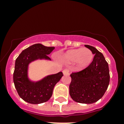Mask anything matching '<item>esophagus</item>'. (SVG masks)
<instances>
[{
  "label": "esophagus",
  "mask_w": 124,
  "mask_h": 124,
  "mask_svg": "<svg viewBox=\"0 0 124 124\" xmlns=\"http://www.w3.org/2000/svg\"><path fill=\"white\" fill-rule=\"evenodd\" d=\"M63 74L64 75H69V70L68 69H65V70H63Z\"/></svg>",
  "instance_id": "obj_1"
}]
</instances>
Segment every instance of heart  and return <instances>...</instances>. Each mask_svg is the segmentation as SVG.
I'll list each match as a JSON object with an SVG mask.
<instances>
[{"label":"heart","mask_w":124,"mask_h":124,"mask_svg":"<svg viewBox=\"0 0 124 124\" xmlns=\"http://www.w3.org/2000/svg\"><path fill=\"white\" fill-rule=\"evenodd\" d=\"M64 58L68 62H76L80 68H84L92 62L93 54L91 51L87 48L76 49L66 52Z\"/></svg>","instance_id":"1"}]
</instances>
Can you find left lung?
<instances>
[{
    "label": "left lung",
    "instance_id": "1",
    "mask_svg": "<svg viewBox=\"0 0 124 124\" xmlns=\"http://www.w3.org/2000/svg\"><path fill=\"white\" fill-rule=\"evenodd\" d=\"M94 54L92 62L86 68L72 73L70 94L74 101L82 104H93L100 100L108 87L109 70L102 53L95 47L85 45Z\"/></svg>",
    "mask_w": 124,
    "mask_h": 124
}]
</instances>
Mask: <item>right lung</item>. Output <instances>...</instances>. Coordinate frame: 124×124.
I'll return each instance as SVG.
<instances>
[{
	"label": "right lung",
	"instance_id": "add662e5",
	"mask_svg": "<svg viewBox=\"0 0 124 124\" xmlns=\"http://www.w3.org/2000/svg\"><path fill=\"white\" fill-rule=\"evenodd\" d=\"M54 47H47L40 44L30 46L19 54L15 60L13 82L18 95L26 102L39 104L47 102L52 96L54 85L63 76L62 72L48 75L38 82L31 81L28 75L30 63L38 60H51L47 55Z\"/></svg>",
	"mask_w": 124,
	"mask_h": 124
}]
</instances>
